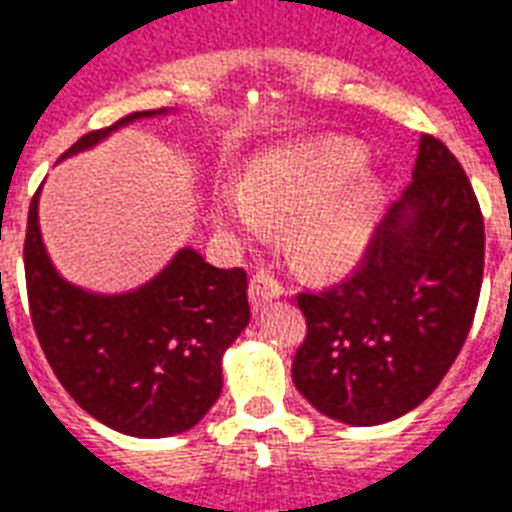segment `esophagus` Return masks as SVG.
<instances>
[{"label": "esophagus", "instance_id": "esophagus-1", "mask_svg": "<svg viewBox=\"0 0 512 512\" xmlns=\"http://www.w3.org/2000/svg\"><path fill=\"white\" fill-rule=\"evenodd\" d=\"M283 294V286L276 281V278L270 276V273H255L252 276V283H249V299H252V307L260 309L265 307L268 302L278 299Z\"/></svg>", "mask_w": 512, "mask_h": 512}]
</instances>
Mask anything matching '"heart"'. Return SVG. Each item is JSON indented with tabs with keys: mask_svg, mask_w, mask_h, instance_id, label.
Listing matches in <instances>:
<instances>
[{
	"mask_svg": "<svg viewBox=\"0 0 512 512\" xmlns=\"http://www.w3.org/2000/svg\"><path fill=\"white\" fill-rule=\"evenodd\" d=\"M367 161L349 140H317L257 158L242 184L216 195L223 229L260 236L268 221H289L286 244L296 263L315 273H338L362 257L375 226L380 184H343Z\"/></svg>",
	"mask_w": 512,
	"mask_h": 512,
	"instance_id": "b5f03b06",
	"label": "heart"
}]
</instances>
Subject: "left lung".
I'll return each instance as SVG.
<instances>
[{
	"mask_svg": "<svg viewBox=\"0 0 512 512\" xmlns=\"http://www.w3.org/2000/svg\"><path fill=\"white\" fill-rule=\"evenodd\" d=\"M411 176L354 276L296 294L307 317L291 364L296 390L354 427L427 401L461 354L482 291L484 218L463 166L422 135Z\"/></svg>",
	"mask_w": 512,
	"mask_h": 512,
	"instance_id": "obj_1",
	"label": "left lung"
}]
</instances>
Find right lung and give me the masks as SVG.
<instances>
[{"mask_svg": "<svg viewBox=\"0 0 512 512\" xmlns=\"http://www.w3.org/2000/svg\"><path fill=\"white\" fill-rule=\"evenodd\" d=\"M156 114L166 109L135 111L88 132L62 158ZM38 195L25 229V286L30 320L57 380L80 409L122 435L171 437L195 427L221 395L223 351L247 328V273L213 268L184 247L140 289L90 294L51 265L38 229Z\"/></svg>", "mask_w": 512, "mask_h": 512, "instance_id": "right-lung-1", "label": "right lung"}]
</instances>
